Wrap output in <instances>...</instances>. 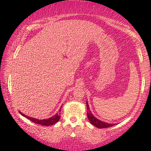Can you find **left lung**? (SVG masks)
<instances>
[{"instance_id":"8db88e82","label":"left lung","mask_w":151,"mask_h":151,"mask_svg":"<svg viewBox=\"0 0 151 151\" xmlns=\"http://www.w3.org/2000/svg\"><path fill=\"white\" fill-rule=\"evenodd\" d=\"M86 106H87V117L88 119H89L90 122L91 123V124L94 125L95 127L99 129H104V128H109L115 125V124H109L106 123L104 122H102L100 120V119H97L96 117L93 116L92 114V113L91 112L89 106H88V102H86Z\"/></svg>"}]
</instances>
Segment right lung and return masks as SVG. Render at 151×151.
<instances>
[{"instance_id":"add662e5","label":"right lung","mask_w":151,"mask_h":151,"mask_svg":"<svg viewBox=\"0 0 151 151\" xmlns=\"http://www.w3.org/2000/svg\"><path fill=\"white\" fill-rule=\"evenodd\" d=\"M60 109L59 110L58 113H57V114L54 115L53 116H52L51 117H49V118L45 119H38L34 118V117L27 116V115L23 114V113H22L21 112H20V113L22 115V116L25 117L27 119H30L31 121L35 123V124H41L42 126H50V125L54 124H55L59 121L60 117V111H61Z\"/></svg>"}]
</instances>
